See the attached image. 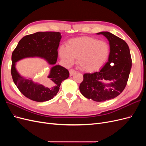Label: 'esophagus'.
I'll use <instances>...</instances> for the list:
<instances>
[{"label":"esophagus","instance_id":"obj_1","mask_svg":"<svg viewBox=\"0 0 146 146\" xmlns=\"http://www.w3.org/2000/svg\"><path fill=\"white\" fill-rule=\"evenodd\" d=\"M76 72V70H75L74 69H70V70H69V75H70V76H72Z\"/></svg>","mask_w":146,"mask_h":146}]
</instances>
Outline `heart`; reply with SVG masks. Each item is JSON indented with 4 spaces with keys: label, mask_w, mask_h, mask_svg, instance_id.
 I'll return each instance as SVG.
<instances>
[{
    "label": "heart",
    "mask_w": 146,
    "mask_h": 146,
    "mask_svg": "<svg viewBox=\"0 0 146 146\" xmlns=\"http://www.w3.org/2000/svg\"><path fill=\"white\" fill-rule=\"evenodd\" d=\"M109 52L107 42L90 36L71 39L67 47L62 46L59 48L60 56L65 64L71 66L77 58L78 67L86 72L99 69L107 60Z\"/></svg>",
    "instance_id": "1"
}]
</instances>
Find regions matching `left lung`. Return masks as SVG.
Here are the masks:
<instances>
[{"label":"left lung","mask_w":146,"mask_h":146,"mask_svg":"<svg viewBox=\"0 0 146 146\" xmlns=\"http://www.w3.org/2000/svg\"><path fill=\"white\" fill-rule=\"evenodd\" d=\"M102 34L110 42L108 61L100 71L83 75L79 89L85 98L96 102L115 98L125 89L131 68L129 46L122 39L108 32Z\"/></svg>","instance_id":"8db88e82"}]
</instances>
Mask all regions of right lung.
Masks as SVG:
<instances>
[{
	"mask_svg": "<svg viewBox=\"0 0 146 146\" xmlns=\"http://www.w3.org/2000/svg\"><path fill=\"white\" fill-rule=\"evenodd\" d=\"M61 38L58 32H36L23 37L13 50L11 68L13 80L26 98L38 102L49 100L58 93L61 82L69 77L68 69L55 65ZM33 56L45 58L53 66L50 76L43 81L42 85L21 76L15 68V63L17 60Z\"/></svg>",
	"mask_w": 146,
	"mask_h": 146,
	"instance_id": "right-lung-1",
	"label": "right lung"
}]
</instances>
